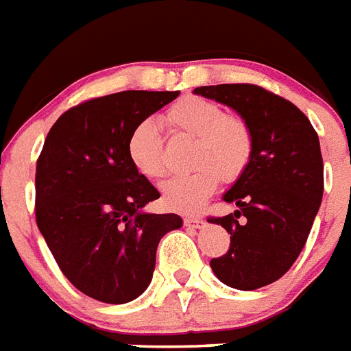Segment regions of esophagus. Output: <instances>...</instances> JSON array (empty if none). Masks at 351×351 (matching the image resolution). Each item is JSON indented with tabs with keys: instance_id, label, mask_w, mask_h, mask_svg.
<instances>
[{
	"instance_id": "1",
	"label": "esophagus",
	"mask_w": 351,
	"mask_h": 351,
	"mask_svg": "<svg viewBox=\"0 0 351 351\" xmlns=\"http://www.w3.org/2000/svg\"><path fill=\"white\" fill-rule=\"evenodd\" d=\"M204 224H206V220L200 219V217H186L184 219V226L191 228V230H202Z\"/></svg>"
}]
</instances>
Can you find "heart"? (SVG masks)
<instances>
[{
    "instance_id": "heart-1",
    "label": "heart",
    "mask_w": 351,
    "mask_h": 351,
    "mask_svg": "<svg viewBox=\"0 0 351 351\" xmlns=\"http://www.w3.org/2000/svg\"><path fill=\"white\" fill-rule=\"evenodd\" d=\"M164 121L173 134L193 138L191 173L162 186V202L176 213H195L215 193L219 180L233 184L244 176L255 153V136L247 121L228 114L224 107L202 96H186L167 109ZM132 167L149 180L165 175L164 142L151 120L132 127L127 140Z\"/></svg>"
}]
</instances>
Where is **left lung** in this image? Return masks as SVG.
I'll return each instance as SVG.
<instances>
[{"mask_svg": "<svg viewBox=\"0 0 351 351\" xmlns=\"http://www.w3.org/2000/svg\"><path fill=\"white\" fill-rule=\"evenodd\" d=\"M195 95L231 107L253 129V160L224 195L239 209L208 222L231 234L228 253L211 258L219 280L244 291L262 288L293 266L321 208L319 136L299 107L258 85H208L197 87Z\"/></svg>", "mask_w": 351, "mask_h": 351, "instance_id": "left-lung-1", "label": "left lung"}]
</instances>
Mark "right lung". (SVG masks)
<instances>
[{"label": "right lung", "mask_w": 351, "mask_h": 351, "mask_svg": "<svg viewBox=\"0 0 351 351\" xmlns=\"http://www.w3.org/2000/svg\"><path fill=\"white\" fill-rule=\"evenodd\" d=\"M178 90H123L71 107L36 164V224L54 261L90 299L125 304L151 282L156 247L178 230L175 213H143L160 198L127 156L132 127Z\"/></svg>", "instance_id": "1"}]
</instances>
